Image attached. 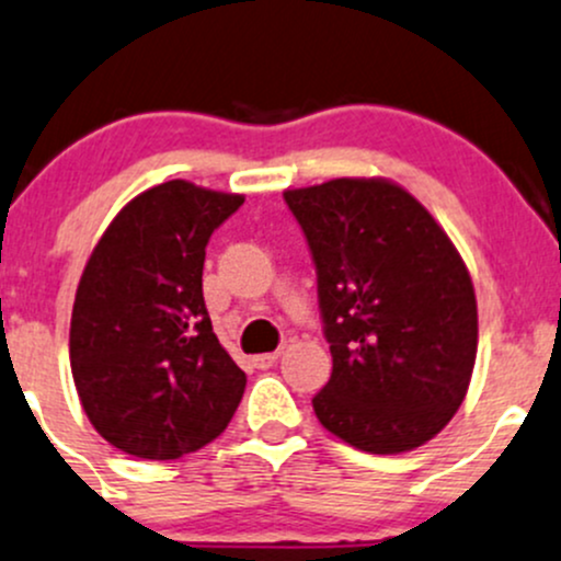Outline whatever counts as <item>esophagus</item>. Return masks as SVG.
Segmentation results:
<instances>
[{
    "label": "esophagus",
    "mask_w": 561,
    "mask_h": 561,
    "mask_svg": "<svg viewBox=\"0 0 561 561\" xmlns=\"http://www.w3.org/2000/svg\"><path fill=\"white\" fill-rule=\"evenodd\" d=\"M278 351L275 353H262V355H254V366L256 369H270V366L275 364V360H278Z\"/></svg>",
    "instance_id": "34e87169"
}]
</instances>
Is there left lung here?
Wrapping results in <instances>:
<instances>
[{
  "mask_svg": "<svg viewBox=\"0 0 561 561\" xmlns=\"http://www.w3.org/2000/svg\"><path fill=\"white\" fill-rule=\"evenodd\" d=\"M283 197L316 262L331 351L318 420L371 455L423 447L471 385L479 316L466 262L388 179H331Z\"/></svg>",
  "mask_w": 561,
  "mask_h": 561,
  "instance_id": "obj_1",
  "label": "left lung"
}]
</instances>
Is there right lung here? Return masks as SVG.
<instances>
[{
  "label": "right lung",
  "instance_id": "add662e5",
  "mask_svg": "<svg viewBox=\"0 0 561 561\" xmlns=\"http://www.w3.org/2000/svg\"><path fill=\"white\" fill-rule=\"evenodd\" d=\"M243 201L184 179L158 184L114 216L88 259L71 310V377L90 423L125 455L197 451L243 399V369L203 299L208 238Z\"/></svg>",
  "mask_w": 561,
  "mask_h": 561
}]
</instances>
